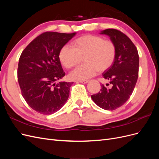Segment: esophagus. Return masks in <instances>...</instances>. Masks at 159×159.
Masks as SVG:
<instances>
[{
	"mask_svg": "<svg viewBox=\"0 0 159 159\" xmlns=\"http://www.w3.org/2000/svg\"><path fill=\"white\" fill-rule=\"evenodd\" d=\"M77 82L81 83V84H87L88 82V80H79V81H77Z\"/></svg>",
	"mask_w": 159,
	"mask_h": 159,
	"instance_id": "1",
	"label": "esophagus"
}]
</instances>
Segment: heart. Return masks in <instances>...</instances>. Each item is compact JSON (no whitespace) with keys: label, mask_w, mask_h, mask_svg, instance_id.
I'll use <instances>...</instances> for the list:
<instances>
[{"label":"heart","mask_w":159,"mask_h":159,"mask_svg":"<svg viewBox=\"0 0 159 159\" xmlns=\"http://www.w3.org/2000/svg\"><path fill=\"white\" fill-rule=\"evenodd\" d=\"M71 47L64 45L59 52L61 64L67 69L74 68L83 60L85 64L72 71L74 80H85L94 76L97 71H103L112 65L116 56V47L110 40L97 35H85L71 42Z\"/></svg>","instance_id":"obj_1"}]
</instances>
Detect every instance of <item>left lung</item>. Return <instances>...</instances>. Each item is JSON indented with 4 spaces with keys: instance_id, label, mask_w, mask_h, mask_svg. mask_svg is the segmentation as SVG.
Listing matches in <instances>:
<instances>
[{
    "instance_id": "1",
    "label": "left lung",
    "mask_w": 159,
    "mask_h": 159,
    "mask_svg": "<svg viewBox=\"0 0 159 159\" xmlns=\"http://www.w3.org/2000/svg\"><path fill=\"white\" fill-rule=\"evenodd\" d=\"M101 34L108 35L116 47L113 64L102 74L111 86L102 84L99 92L91 97L101 108L112 111L127 102L135 87L139 75V54L133 42L122 32L109 28Z\"/></svg>"
}]
</instances>
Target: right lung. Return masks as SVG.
<instances>
[{
	"mask_svg": "<svg viewBox=\"0 0 159 159\" xmlns=\"http://www.w3.org/2000/svg\"><path fill=\"white\" fill-rule=\"evenodd\" d=\"M75 35L46 32L34 38L22 52L17 75L21 93L28 105L36 111L50 115L64 106L73 82L55 81L65 72L61 68L59 52Z\"/></svg>",
	"mask_w": 159,
	"mask_h": 159,
	"instance_id": "obj_1",
	"label": "right lung"
}]
</instances>
